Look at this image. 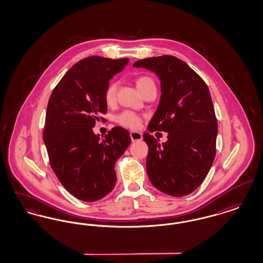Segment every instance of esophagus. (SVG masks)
<instances>
[{"mask_svg":"<svg viewBox=\"0 0 263 263\" xmlns=\"http://www.w3.org/2000/svg\"><path fill=\"white\" fill-rule=\"evenodd\" d=\"M130 137H131L132 142H138V141H141L143 139V135L140 132L132 131V132H130Z\"/></svg>","mask_w":263,"mask_h":263,"instance_id":"esophagus-1","label":"esophagus"}]
</instances>
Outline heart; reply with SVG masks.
<instances>
[{
    "mask_svg": "<svg viewBox=\"0 0 263 263\" xmlns=\"http://www.w3.org/2000/svg\"><path fill=\"white\" fill-rule=\"evenodd\" d=\"M151 83H154L153 80L143 76V77H139L136 80V85L137 88L140 89V91L145 88L146 86H148ZM116 88H117V85L116 83H109L107 85V87L104 89L103 92V99L106 104L108 105H112L113 103L115 102V99H116ZM115 122L120 126H123L125 128H129V129H136L140 125L141 123V116L138 115L137 113L130 111V110H124L122 112L118 113L115 118H114Z\"/></svg>",
    "mask_w": 263,
    "mask_h": 263,
    "instance_id": "1",
    "label": "heart"
}]
</instances>
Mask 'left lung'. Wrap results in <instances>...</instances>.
<instances>
[{"label":"left lung","mask_w":263,"mask_h":263,"mask_svg":"<svg viewBox=\"0 0 263 263\" xmlns=\"http://www.w3.org/2000/svg\"><path fill=\"white\" fill-rule=\"evenodd\" d=\"M136 68L156 73L161 100L148 125L150 132H167L163 144L150 133L147 174L163 193L181 197L193 192L208 175L216 155L218 122L209 88L200 76L175 56L139 60Z\"/></svg>","instance_id":"obj_1"}]
</instances>
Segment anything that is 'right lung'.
Wrapping results in <instances>:
<instances>
[{
    "label": "right lung",
    "mask_w": 263,
    "mask_h": 263,
    "mask_svg": "<svg viewBox=\"0 0 263 263\" xmlns=\"http://www.w3.org/2000/svg\"><path fill=\"white\" fill-rule=\"evenodd\" d=\"M128 62V58L112 60L100 56L83 59L51 93L43 141L53 172L80 200H100L112 190L114 164L131 143L129 132L120 126L102 138L92 131L100 115L107 111L104 89Z\"/></svg>",
    "instance_id": "right-lung-1"
}]
</instances>
